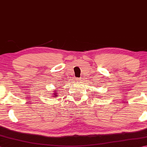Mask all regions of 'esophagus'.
<instances>
[{
  "label": "esophagus",
  "mask_w": 147,
  "mask_h": 147,
  "mask_svg": "<svg viewBox=\"0 0 147 147\" xmlns=\"http://www.w3.org/2000/svg\"><path fill=\"white\" fill-rule=\"evenodd\" d=\"M76 81L78 82H78H81V78H76Z\"/></svg>",
  "instance_id": "esophagus-1"
}]
</instances>
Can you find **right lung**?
<instances>
[{
	"label": "right lung",
	"mask_w": 147,
	"mask_h": 147,
	"mask_svg": "<svg viewBox=\"0 0 147 147\" xmlns=\"http://www.w3.org/2000/svg\"><path fill=\"white\" fill-rule=\"evenodd\" d=\"M57 90H55L53 91V93L52 94V96H51V97H57L58 96L57 95Z\"/></svg>",
	"instance_id": "1"
}]
</instances>
